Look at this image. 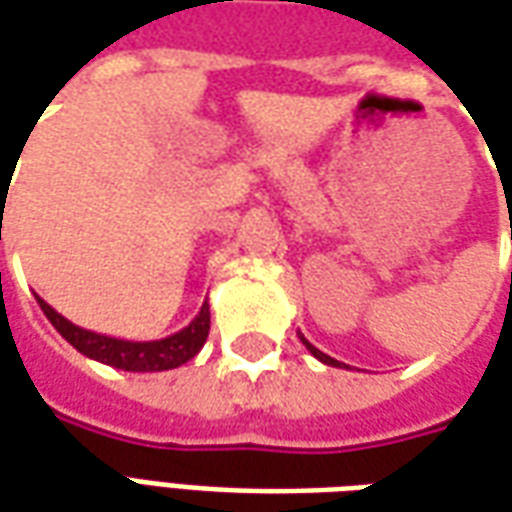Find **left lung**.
<instances>
[{
	"mask_svg": "<svg viewBox=\"0 0 512 512\" xmlns=\"http://www.w3.org/2000/svg\"><path fill=\"white\" fill-rule=\"evenodd\" d=\"M301 337V343L307 345V351H310L312 356H315V359H321L323 365H332V367H343V362H337V359H332V356H326L323 354V351H318V348H315V345L310 343V340H307V337H304V334H299Z\"/></svg>",
	"mask_w": 512,
	"mask_h": 512,
	"instance_id": "8db88e82",
	"label": "left lung"
}]
</instances>
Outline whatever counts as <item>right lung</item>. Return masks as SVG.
<instances>
[{"mask_svg": "<svg viewBox=\"0 0 512 512\" xmlns=\"http://www.w3.org/2000/svg\"><path fill=\"white\" fill-rule=\"evenodd\" d=\"M40 310L46 312L51 326L68 340V343L79 351V354L90 356L101 365L117 367V370H128V373H158V370H175V367L186 365L189 359L200 354V348L208 340V329H211V310L208 301H202L197 318L183 326L180 332L169 334L164 340H147V343H134V340H120V337H109V334L90 332L76 326L68 318H62L60 312L49 307L46 301L35 296Z\"/></svg>", "mask_w": 512, "mask_h": 512, "instance_id": "obj_1", "label": "right lung"}]
</instances>
